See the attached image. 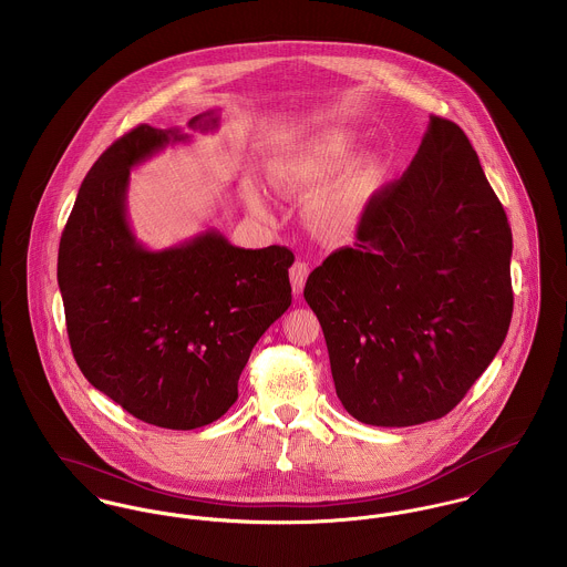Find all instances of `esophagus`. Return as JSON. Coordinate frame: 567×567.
I'll return each mask as SVG.
<instances>
[{"mask_svg":"<svg viewBox=\"0 0 567 567\" xmlns=\"http://www.w3.org/2000/svg\"><path fill=\"white\" fill-rule=\"evenodd\" d=\"M308 262L296 261L289 269V278H291V289L296 296H302L305 291L306 278H308Z\"/></svg>","mask_w":567,"mask_h":567,"instance_id":"esophagus-1","label":"esophagus"}]
</instances>
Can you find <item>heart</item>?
<instances>
[{"instance_id": "b5f03b06", "label": "heart", "mask_w": 567, "mask_h": 567, "mask_svg": "<svg viewBox=\"0 0 567 567\" xmlns=\"http://www.w3.org/2000/svg\"><path fill=\"white\" fill-rule=\"evenodd\" d=\"M353 162V142L346 133H330L319 140L305 155L282 159L274 166L271 181L285 194H306L328 185L337 175H341ZM380 176L378 166L367 168V181L375 183ZM250 207L265 214L259 192L248 189ZM362 192L360 187H349L337 192L312 207L315 226L328 237H346L349 235L362 214Z\"/></svg>"}]
</instances>
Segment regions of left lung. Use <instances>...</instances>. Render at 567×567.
<instances>
[{"mask_svg": "<svg viewBox=\"0 0 567 567\" xmlns=\"http://www.w3.org/2000/svg\"><path fill=\"white\" fill-rule=\"evenodd\" d=\"M355 237L305 287L337 394L367 425L442 419L498 353L514 310L512 228L466 133L432 116Z\"/></svg>", "mask_w": 567, "mask_h": 567, "instance_id": "1", "label": "left lung"}]
</instances>
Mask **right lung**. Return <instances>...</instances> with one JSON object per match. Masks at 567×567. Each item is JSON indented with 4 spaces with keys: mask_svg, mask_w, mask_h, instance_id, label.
Returning a JSON list of instances; mask_svg holds the SVG:
<instances>
[{
    "mask_svg": "<svg viewBox=\"0 0 567 567\" xmlns=\"http://www.w3.org/2000/svg\"><path fill=\"white\" fill-rule=\"evenodd\" d=\"M189 130L218 127L216 112ZM189 135L137 125L90 168L58 250V285L73 355L96 391L131 416L196 430L237 401L262 332L291 306L285 246L246 250L207 230L166 250L144 248L127 219L133 166Z\"/></svg>",
    "mask_w": 567,
    "mask_h": 567,
    "instance_id": "add662e5",
    "label": "right lung"
}]
</instances>
